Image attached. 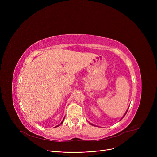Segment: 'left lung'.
<instances>
[{
    "label": "left lung",
    "instance_id": "left-lung-1",
    "mask_svg": "<svg viewBox=\"0 0 157 157\" xmlns=\"http://www.w3.org/2000/svg\"><path fill=\"white\" fill-rule=\"evenodd\" d=\"M128 109H127V111H126V113H125V114H124V115H123V117H122V118H123V117H125V114H126V113H127V111H128ZM122 118H121V119H122ZM90 123V124H91V125H94V126H95V125H94V124H92V123Z\"/></svg>",
    "mask_w": 157,
    "mask_h": 157
}]
</instances>
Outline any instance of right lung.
Segmentation results:
<instances>
[{
  "label": "right lung",
  "instance_id": "right-lung-1",
  "mask_svg": "<svg viewBox=\"0 0 157 157\" xmlns=\"http://www.w3.org/2000/svg\"><path fill=\"white\" fill-rule=\"evenodd\" d=\"M64 118H65V117H64ZM64 118H63V120H62V122H61V123H60V124H59V125H57V126H56V127H59V126H60V125H61V124H62V123H63V120H64Z\"/></svg>",
  "mask_w": 157,
  "mask_h": 157
}]
</instances>
